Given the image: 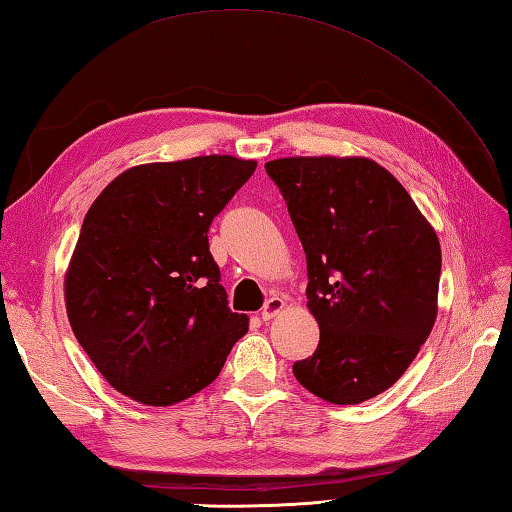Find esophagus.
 I'll use <instances>...</instances> for the list:
<instances>
[{"instance_id":"obj_1","label":"esophagus","mask_w":512,"mask_h":512,"mask_svg":"<svg viewBox=\"0 0 512 512\" xmlns=\"http://www.w3.org/2000/svg\"><path fill=\"white\" fill-rule=\"evenodd\" d=\"M284 306H286L284 297H279V295H273V297H270L268 302L264 304V308H262V319H264V322H270V319H273L275 315L282 313Z\"/></svg>"}]
</instances>
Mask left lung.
<instances>
[{"instance_id": "8db88e82", "label": "left lung", "mask_w": 512, "mask_h": 512, "mask_svg": "<svg viewBox=\"0 0 512 512\" xmlns=\"http://www.w3.org/2000/svg\"><path fill=\"white\" fill-rule=\"evenodd\" d=\"M282 190L319 324L297 382L330 404H362L406 373L437 319L442 248L406 188L368 157H282Z\"/></svg>"}]
</instances>
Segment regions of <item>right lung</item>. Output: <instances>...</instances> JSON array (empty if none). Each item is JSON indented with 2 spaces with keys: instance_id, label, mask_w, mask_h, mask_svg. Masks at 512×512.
Wrapping results in <instances>:
<instances>
[{
  "instance_id": "1",
  "label": "right lung",
  "mask_w": 512,
  "mask_h": 512,
  "mask_svg": "<svg viewBox=\"0 0 512 512\" xmlns=\"http://www.w3.org/2000/svg\"><path fill=\"white\" fill-rule=\"evenodd\" d=\"M255 168L233 155L139 164L88 208L64 277L66 313L122 395L184 402L215 382L248 333V317L228 308L208 228Z\"/></svg>"
}]
</instances>
